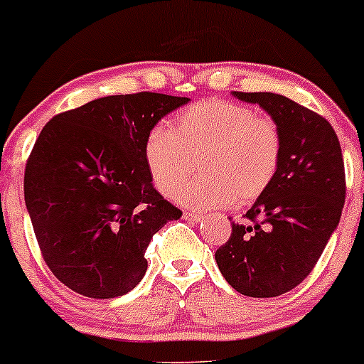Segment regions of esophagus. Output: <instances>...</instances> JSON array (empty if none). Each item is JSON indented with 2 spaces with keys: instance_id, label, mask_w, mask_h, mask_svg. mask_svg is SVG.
Listing matches in <instances>:
<instances>
[{
  "instance_id": "1",
  "label": "esophagus",
  "mask_w": 364,
  "mask_h": 364,
  "mask_svg": "<svg viewBox=\"0 0 364 364\" xmlns=\"http://www.w3.org/2000/svg\"><path fill=\"white\" fill-rule=\"evenodd\" d=\"M183 218H185L186 221L193 223V225H197V223H200L202 219H203L200 214H195V213H185V215H183Z\"/></svg>"
}]
</instances>
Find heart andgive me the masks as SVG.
Here are the masks:
<instances>
[{"mask_svg":"<svg viewBox=\"0 0 364 364\" xmlns=\"http://www.w3.org/2000/svg\"><path fill=\"white\" fill-rule=\"evenodd\" d=\"M282 154V133L273 119L218 98L193 103L176 115L171 129L154 127L145 139L146 169L166 197L179 190L195 161L200 176L178 198L200 210L261 197L278 173Z\"/></svg>","mask_w":364,"mask_h":364,"instance_id":"b5f03b06","label":"heart"}]
</instances>
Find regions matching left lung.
I'll return each instance as SVG.
<instances>
[{"mask_svg":"<svg viewBox=\"0 0 364 364\" xmlns=\"http://www.w3.org/2000/svg\"><path fill=\"white\" fill-rule=\"evenodd\" d=\"M233 95L259 103L273 117L283 154L269 188L243 214V223H231V237L215 250V262L237 292L278 297L313 271L341 221L344 159L323 115L267 91Z\"/></svg>","mask_w":364,"mask_h":364,"instance_id":"1","label":"left lung"}]
</instances>
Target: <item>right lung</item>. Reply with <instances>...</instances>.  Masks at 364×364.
Segmentation results:
<instances>
[{
    "label": "right lung",
    "mask_w": 364,
    "mask_h": 364,
    "mask_svg": "<svg viewBox=\"0 0 364 364\" xmlns=\"http://www.w3.org/2000/svg\"><path fill=\"white\" fill-rule=\"evenodd\" d=\"M190 100L114 95L55 115L26 164L23 197L46 266L91 299L127 294L146 273V247L181 210L151 185L145 139Z\"/></svg>",
    "instance_id": "1"
}]
</instances>
